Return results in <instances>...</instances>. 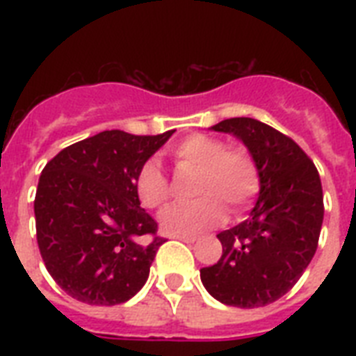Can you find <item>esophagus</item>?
Instances as JSON below:
<instances>
[{"mask_svg": "<svg viewBox=\"0 0 356 356\" xmlns=\"http://www.w3.org/2000/svg\"><path fill=\"white\" fill-rule=\"evenodd\" d=\"M173 238H177V240H183L186 243L195 242V236H188V234H173Z\"/></svg>", "mask_w": 356, "mask_h": 356, "instance_id": "esophagus-1", "label": "esophagus"}]
</instances>
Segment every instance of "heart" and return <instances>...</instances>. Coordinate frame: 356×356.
<instances>
[{"mask_svg": "<svg viewBox=\"0 0 356 356\" xmlns=\"http://www.w3.org/2000/svg\"><path fill=\"white\" fill-rule=\"evenodd\" d=\"M181 172L195 173L194 195L188 205H173L161 214V227L168 234H195L211 229L225 218V207L233 214L248 211L260 194V168L254 155L243 145H227L220 136L188 134L170 149ZM134 192L140 205L156 211L166 205L172 186L155 161H147L136 173Z\"/></svg>", "mask_w": 356, "mask_h": 356, "instance_id": "b5f03b06", "label": "heart"}]
</instances>
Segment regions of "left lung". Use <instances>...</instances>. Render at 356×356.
Segmentation results:
<instances>
[{
  "mask_svg": "<svg viewBox=\"0 0 356 356\" xmlns=\"http://www.w3.org/2000/svg\"><path fill=\"white\" fill-rule=\"evenodd\" d=\"M214 131L233 133L260 168V195L251 218L218 234L222 259L201 270L212 298L257 309L282 298L314 257L323 223L320 173L281 131L253 118H229Z\"/></svg>",
  "mask_w": 356,
  "mask_h": 356,
  "instance_id": "obj_1",
  "label": "left lung"
}]
</instances>
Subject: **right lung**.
I'll return each instance as SVG.
<instances>
[{"instance_id":"right-lung-1","label":"right lung","mask_w":356,"mask_h":356,"mask_svg":"<svg viewBox=\"0 0 356 356\" xmlns=\"http://www.w3.org/2000/svg\"><path fill=\"white\" fill-rule=\"evenodd\" d=\"M173 131H103L64 147L42 170L36 242L49 275L81 303H125L149 275L164 238L140 209L134 179Z\"/></svg>"}]
</instances>
